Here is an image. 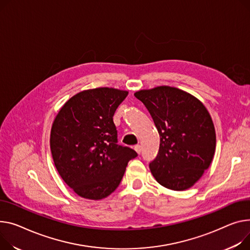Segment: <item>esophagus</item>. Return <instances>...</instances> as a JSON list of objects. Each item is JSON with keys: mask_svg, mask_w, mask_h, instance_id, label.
Listing matches in <instances>:
<instances>
[{"mask_svg": "<svg viewBox=\"0 0 250 250\" xmlns=\"http://www.w3.org/2000/svg\"><path fill=\"white\" fill-rule=\"evenodd\" d=\"M135 149H136V152H137L138 154H141V152H142V146H141L140 145H136V146H135Z\"/></svg>", "mask_w": 250, "mask_h": 250, "instance_id": "34e87169", "label": "esophagus"}]
</instances>
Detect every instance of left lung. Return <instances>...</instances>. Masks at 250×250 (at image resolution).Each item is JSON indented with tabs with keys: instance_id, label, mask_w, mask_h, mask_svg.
<instances>
[{
	"instance_id": "left-lung-1",
	"label": "left lung",
	"mask_w": 250,
	"mask_h": 250,
	"mask_svg": "<svg viewBox=\"0 0 250 250\" xmlns=\"http://www.w3.org/2000/svg\"><path fill=\"white\" fill-rule=\"evenodd\" d=\"M135 96L151 114L160 135L157 157L149 163L156 180L183 191L202 177L212 162L216 135L211 116L193 95L171 86L140 90Z\"/></svg>"
}]
</instances>
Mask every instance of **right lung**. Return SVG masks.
Returning a JSON list of instances; mask_svg holds the SVG:
<instances>
[{
  "label": "right lung",
  "instance_id": "obj_1",
  "mask_svg": "<svg viewBox=\"0 0 250 250\" xmlns=\"http://www.w3.org/2000/svg\"><path fill=\"white\" fill-rule=\"evenodd\" d=\"M127 91L101 87L81 91L54 120L50 147L55 167L78 196L101 200L110 195L138 154L118 144L113 114Z\"/></svg>",
  "mask_w": 250,
  "mask_h": 250
}]
</instances>
